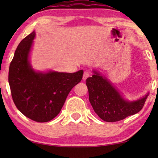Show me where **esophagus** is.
<instances>
[{
  "label": "esophagus",
  "instance_id": "obj_1",
  "mask_svg": "<svg viewBox=\"0 0 158 158\" xmlns=\"http://www.w3.org/2000/svg\"><path fill=\"white\" fill-rule=\"evenodd\" d=\"M89 76H90L89 73L87 72V71H85V72H84V73H83V81H85V80L87 79L88 77H89Z\"/></svg>",
  "mask_w": 158,
  "mask_h": 158
}]
</instances>
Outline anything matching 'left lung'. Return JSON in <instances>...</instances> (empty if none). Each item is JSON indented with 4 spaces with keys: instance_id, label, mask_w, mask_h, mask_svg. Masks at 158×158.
<instances>
[{
    "instance_id": "1",
    "label": "left lung",
    "mask_w": 158,
    "mask_h": 158,
    "mask_svg": "<svg viewBox=\"0 0 158 158\" xmlns=\"http://www.w3.org/2000/svg\"><path fill=\"white\" fill-rule=\"evenodd\" d=\"M94 73L85 83L90 104L101 119L108 122H118L138 113L144 106L149 94L139 100L126 101L106 77L96 71Z\"/></svg>"
}]
</instances>
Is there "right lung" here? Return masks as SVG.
I'll return each instance as SVG.
<instances>
[{"instance_id":"add662e5","label":"right lung","mask_w":158,"mask_h":158,"mask_svg":"<svg viewBox=\"0 0 158 158\" xmlns=\"http://www.w3.org/2000/svg\"><path fill=\"white\" fill-rule=\"evenodd\" d=\"M35 31L18 45L10 64L8 83L17 109L30 119L47 122L61 111L72 88L81 81L83 70L76 73L36 72L29 61Z\"/></svg>"}]
</instances>
